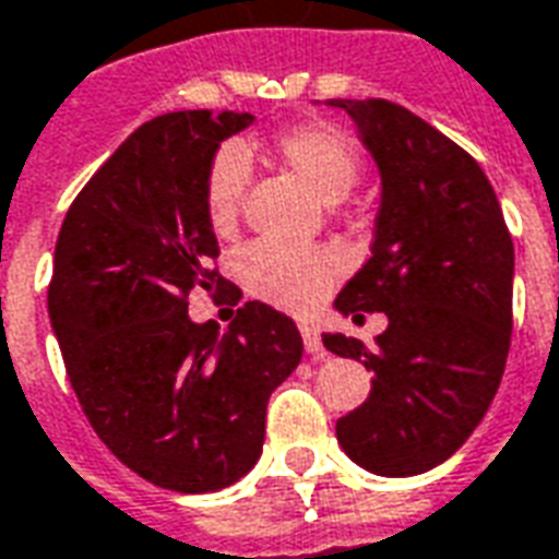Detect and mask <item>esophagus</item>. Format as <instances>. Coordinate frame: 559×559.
Instances as JSON below:
<instances>
[{
	"instance_id": "1",
	"label": "esophagus",
	"mask_w": 559,
	"mask_h": 559,
	"mask_svg": "<svg viewBox=\"0 0 559 559\" xmlns=\"http://www.w3.org/2000/svg\"><path fill=\"white\" fill-rule=\"evenodd\" d=\"M299 332H302L305 350L311 353L314 359H323V356H326V347H323V341H320V335H317V329L311 326V323H302V326H299Z\"/></svg>"
}]
</instances>
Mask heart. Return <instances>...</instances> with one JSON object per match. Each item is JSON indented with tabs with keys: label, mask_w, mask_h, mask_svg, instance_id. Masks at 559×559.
Listing matches in <instances>:
<instances>
[{
	"label": "heart",
	"mask_w": 559,
	"mask_h": 559,
	"mask_svg": "<svg viewBox=\"0 0 559 559\" xmlns=\"http://www.w3.org/2000/svg\"><path fill=\"white\" fill-rule=\"evenodd\" d=\"M278 158L314 191L323 203H338L350 194L362 170L359 148L332 126H299L275 140ZM245 148L227 146L212 158L203 182L209 227L230 233L239 221L248 185ZM341 275V260L329 248H293L281 242L248 245L239 257L245 290L287 311L314 308Z\"/></svg>",
	"instance_id": "1"
}]
</instances>
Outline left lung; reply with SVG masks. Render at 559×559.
Masks as SVG:
<instances>
[{"label":"left lung","instance_id":"obj_1","mask_svg":"<svg viewBox=\"0 0 559 559\" xmlns=\"http://www.w3.org/2000/svg\"><path fill=\"white\" fill-rule=\"evenodd\" d=\"M380 170L371 257L335 299L383 311L374 347L326 332V350L374 371L362 407L335 425L341 449L377 476H416L455 455L491 407L512 335L515 248L488 176L401 104L332 98Z\"/></svg>","mask_w":559,"mask_h":559}]
</instances>
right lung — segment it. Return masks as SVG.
Masks as SVG:
<instances>
[{
  "instance_id": "1",
  "label": "right lung",
  "mask_w": 559,
  "mask_h": 559,
  "mask_svg": "<svg viewBox=\"0 0 559 559\" xmlns=\"http://www.w3.org/2000/svg\"><path fill=\"white\" fill-rule=\"evenodd\" d=\"M251 114L179 110L140 126L92 176L56 239L47 308L86 419L126 467L179 493L221 491L254 467L269 395L296 371L302 335L245 302L227 332L188 317L212 269L203 182Z\"/></svg>"
}]
</instances>
